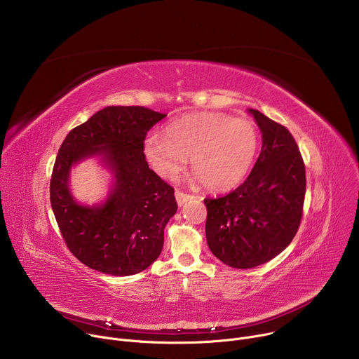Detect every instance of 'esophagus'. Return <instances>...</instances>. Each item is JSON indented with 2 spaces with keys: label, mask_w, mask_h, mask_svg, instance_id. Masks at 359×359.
Returning <instances> with one entry per match:
<instances>
[{
  "label": "esophagus",
  "mask_w": 359,
  "mask_h": 359,
  "mask_svg": "<svg viewBox=\"0 0 359 359\" xmlns=\"http://www.w3.org/2000/svg\"><path fill=\"white\" fill-rule=\"evenodd\" d=\"M175 196H176V200H177L179 206H183L184 203H187V201H190V200L193 198L191 194H187V193H184V191H182V190H176Z\"/></svg>",
  "instance_id": "esophagus-1"
}]
</instances>
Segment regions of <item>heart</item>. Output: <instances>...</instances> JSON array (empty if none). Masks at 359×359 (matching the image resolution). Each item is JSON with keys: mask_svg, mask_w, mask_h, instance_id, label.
<instances>
[{"mask_svg": "<svg viewBox=\"0 0 359 359\" xmlns=\"http://www.w3.org/2000/svg\"><path fill=\"white\" fill-rule=\"evenodd\" d=\"M260 135L247 118L223 114H193L166 125L165 137L149 135L143 151L161 176L173 179L190 156L191 170L209 190H229L250 172L257 156Z\"/></svg>", "mask_w": 359, "mask_h": 359, "instance_id": "1", "label": "heart"}]
</instances>
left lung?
<instances>
[{
  "label": "left lung",
  "instance_id": "left-lung-1",
  "mask_svg": "<svg viewBox=\"0 0 359 359\" xmlns=\"http://www.w3.org/2000/svg\"><path fill=\"white\" fill-rule=\"evenodd\" d=\"M263 133L250 176L223 197L204 198L206 238L233 269H252L278 255L295 237L305 198V165L290 130L250 109Z\"/></svg>",
  "mask_w": 359,
  "mask_h": 359
}]
</instances>
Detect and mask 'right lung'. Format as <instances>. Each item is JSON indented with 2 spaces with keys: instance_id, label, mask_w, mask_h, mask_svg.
<instances>
[{
  "instance_id": "obj_1",
  "label": "right lung",
  "mask_w": 359,
  "mask_h": 359,
  "mask_svg": "<svg viewBox=\"0 0 359 359\" xmlns=\"http://www.w3.org/2000/svg\"><path fill=\"white\" fill-rule=\"evenodd\" d=\"M166 115L144 107H108L74 128L62 142L49 184L62 238L86 267L109 276L146 270L163 248L165 227L177 212L175 189L149 169L143 143ZM105 154L117 183L105 205H78L67 189L76 161Z\"/></svg>"
}]
</instances>
